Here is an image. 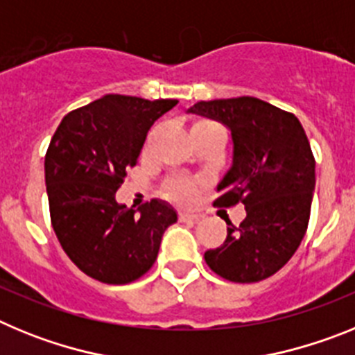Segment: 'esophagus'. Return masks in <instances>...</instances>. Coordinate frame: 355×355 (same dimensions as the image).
Masks as SVG:
<instances>
[{"instance_id":"1","label":"esophagus","mask_w":355,"mask_h":355,"mask_svg":"<svg viewBox=\"0 0 355 355\" xmlns=\"http://www.w3.org/2000/svg\"><path fill=\"white\" fill-rule=\"evenodd\" d=\"M199 218H200V216L193 215V213H184V211L180 213V220L181 222H197Z\"/></svg>"}]
</instances>
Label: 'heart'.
<instances>
[{"label":"heart","mask_w":355,"mask_h":355,"mask_svg":"<svg viewBox=\"0 0 355 355\" xmlns=\"http://www.w3.org/2000/svg\"><path fill=\"white\" fill-rule=\"evenodd\" d=\"M202 124H208V122H200L197 126H202ZM171 193L175 200H180V202H190L193 199V193H196V188H193L192 183H188V181H180V183H174L171 187Z\"/></svg>","instance_id":"1"}]
</instances>
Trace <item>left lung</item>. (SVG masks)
Returning <instances> with one entry per match:
<instances>
[{"label": "left lung", "instance_id": "left-lung-1", "mask_svg": "<svg viewBox=\"0 0 355 355\" xmlns=\"http://www.w3.org/2000/svg\"><path fill=\"white\" fill-rule=\"evenodd\" d=\"M188 114L220 122L231 133V167L216 184L215 205L245 206L240 227L227 224L220 247L206 250L208 266L233 283H258L283 268L306 234L315 158L293 114L258 97L199 101Z\"/></svg>", "mask_w": 355, "mask_h": 355}]
</instances>
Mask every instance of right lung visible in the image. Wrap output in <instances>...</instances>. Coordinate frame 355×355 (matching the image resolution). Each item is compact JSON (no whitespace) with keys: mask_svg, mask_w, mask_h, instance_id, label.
I'll use <instances>...</instances> for the list:
<instances>
[{"mask_svg":"<svg viewBox=\"0 0 355 355\" xmlns=\"http://www.w3.org/2000/svg\"><path fill=\"white\" fill-rule=\"evenodd\" d=\"M175 105L106 94L72 110L53 135L44 159L53 229L71 261L96 281L126 284L146 274L165 229L178 222L165 200L133 209L115 199L147 131Z\"/></svg>","mask_w":355,"mask_h":355,"instance_id":"obj_1","label":"right lung"}]
</instances>
